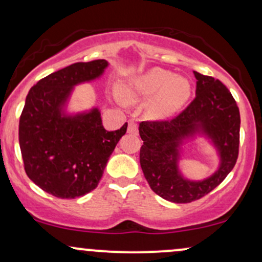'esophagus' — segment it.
<instances>
[{"instance_id":"34e87169","label":"esophagus","mask_w":262,"mask_h":262,"mask_svg":"<svg viewBox=\"0 0 262 262\" xmlns=\"http://www.w3.org/2000/svg\"><path fill=\"white\" fill-rule=\"evenodd\" d=\"M128 133L130 134H138V125L136 122H133V120H129L128 123Z\"/></svg>"}]
</instances>
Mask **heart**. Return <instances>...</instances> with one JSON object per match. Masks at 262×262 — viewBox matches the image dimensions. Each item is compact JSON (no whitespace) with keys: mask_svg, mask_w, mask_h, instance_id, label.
Returning <instances> with one entry per match:
<instances>
[{"mask_svg":"<svg viewBox=\"0 0 262 262\" xmlns=\"http://www.w3.org/2000/svg\"><path fill=\"white\" fill-rule=\"evenodd\" d=\"M157 96L150 108L151 116L166 118L183 107L190 96V84L169 71L153 68L122 91L124 102L136 103Z\"/></svg>","mask_w":262,"mask_h":262,"instance_id":"obj_1","label":"heart"}]
</instances>
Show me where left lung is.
Wrapping results in <instances>:
<instances>
[{
    "instance_id": "obj_1",
    "label": "left lung",
    "mask_w": 262,
    "mask_h": 262,
    "mask_svg": "<svg viewBox=\"0 0 262 262\" xmlns=\"http://www.w3.org/2000/svg\"><path fill=\"white\" fill-rule=\"evenodd\" d=\"M196 97L171 119L145 120L139 125L143 140L140 166L155 194L177 204L201 199L228 177L236 164L240 143V112L230 91L219 79L194 72ZM195 133L210 137L221 154V168L210 178L190 182L177 169L180 144Z\"/></svg>"
}]
</instances>
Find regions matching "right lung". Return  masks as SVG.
<instances>
[{
    "label": "right lung",
    "mask_w": 262,
    "mask_h": 262,
    "mask_svg": "<svg viewBox=\"0 0 262 262\" xmlns=\"http://www.w3.org/2000/svg\"><path fill=\"white\" fill-rule=\"evenodd\" d=\"M105 59L78 62L54 72L30 89L19 117L18 139L25 171L42 190L74 199L94 190L128 123L108 132L97 108L66 117L62 107L73 85L98 78Z\"/></svg>",
    "instance_id": "obj_1"
}]
</instances>
